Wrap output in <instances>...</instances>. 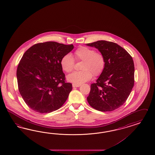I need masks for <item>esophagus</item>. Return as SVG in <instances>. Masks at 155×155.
<instances>
[{
    "instance_id": "34e87169",
    "label": "esophagus",
    "mask_w": 155,
    "mask_h": 155,
    "mask_svg": "<svg viewBox=\"0 0 155 155\" xmlns=\"http://www.w3.org/2000/svg\"><path fill=\"white\" fill-rule=\"evenodd\" d=\"M72 86H73V87H80V84H72Z\"/></svg>"
}]
</instances>
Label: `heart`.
<instances>
[{"label":"heart","mask_w":155,"mask_h":155,"mask_svg":"<svg viewBox=\"0 0 155 155\" xmlns=\"http://www.w3.org/2000/svg\"><path fill=\"white\" fill-rule=\"evenodd\" d=\"M74 56L76 60L84 61L81 68L82 71H75L68 75L69 82L77 84H83L91 79L92 74L95 76L100 75L104 69V56L92 48L80 47L75 51ZM60 64L64 71L70 73L73 70L74 60L71 54H68L62 58Z\"/></svg>","instance_id":"obj_1"}]
</instances>
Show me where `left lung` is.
I'll list each match as a JSON object with an SVG mask.
<instances>
[{"mask_svg": "<svg viewBox=\"0 0 155 155\" xmlns=\"http://www.w3.org/2000/svg\"><path fill=\"white\" fill-rule=\"evenodd\" d=\"M86 46L95 47L104 56V69L95 84H91L87 100L93 108L109 112L125 103L134 84L132 57L115 43L99 41Z\"/></svg>", "mask_w": 155, "mask_h": 155, "instance_id": "left-lung-1", "label": "left lung"}]
</instances>
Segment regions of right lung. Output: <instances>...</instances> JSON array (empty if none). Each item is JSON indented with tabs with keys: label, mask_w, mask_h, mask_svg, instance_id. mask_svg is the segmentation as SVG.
<instances>
[{
	"label": "right lung",
	"mask_w": 155,
	"mask_h": 155,
	"mask_svg": "<svg viewBox=\"0 0 155 155\" xmlns=\"http://www.w3.org/2000/svg\"><path fill=\"white\" fill-rule=\"evenodd\" d=\"M74 48L56 42L31 46L23 54L17 69L18 90L25 103L38 113H50L67 101L72 84L65 82L60 61Z\"/></svg>",
	"instance_id": "obj_1"
}]
</instances>
